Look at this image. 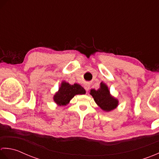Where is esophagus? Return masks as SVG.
Wrapping results in <instances>:
<instances>
[{
    "label": "esophagus",
    "instance_id": "obj_1",
    "mask_svg": "<svg viewBox=\"0 0 159 159\" xmlns=\"http://www.w3.org/2000/svg\"><path fill=\"white\" fill-rule=\"evenodd\" d=\"M89 88H90V86H89V84H85V86H84V89H85V90H86V91H89Z\"/></svg>",
    "mask_w": 159,
    "mask_h": 159
}]
</instances>
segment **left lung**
Returning a JSON list of instances; mask_svg holds the SVG:
<instances>
[{
    "label": "left lung",
    "mask_w": 159,
    "mask_h": 159,
    "mask_svg": "<svg viewBox=\"0 0 159 159\" xmlns=\"http://www.w3.org/2000/svg\"><path fill=\"white\" fill-rule=\"evenodd\" d=\"M90 95L100 108L106 112L111 111L116 108L118 105V101L110 95L108 87L104 84H101V87L98 90L92 89Z\"/></svg>",
    "instance_id": "obj_1"
}]
</instances>
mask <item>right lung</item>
<instances>
[{
	"mask_svg": "<svg viewBox=\"0 0 159 159\" xmlns=\"http://www.w3.org/2000/svg\"><path fill=\"white\" fill-rule=\"evenodd\" d=\"M86 90L80 84L70 85L69 83H61V87L54 96V101L59 106H65L75 95H83Z\"/></svg>",
	"mask_w": 159,
	"mask_h": 159,
	"instance_id": "add662e5",
	"label": "right lung"
}]
</instances>
